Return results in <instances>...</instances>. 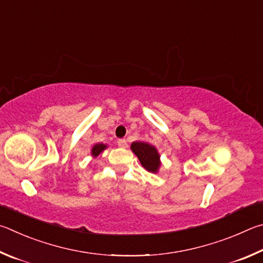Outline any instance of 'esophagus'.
I'll use <instances>...</instances> for the list:
<instances>
[{
    "label": "esophagus",
    "instance_id": "34e87169",
    "mask_svg": "<svg viewBox=\"0 0 263 263\" xmlns=\"http://www.w3.org/2000/svg\"><path fill=\"white\" fill-rule=\"evenodd\" d=\"M118 145L120 146V148H127L128 146V143H127V141L124 140V139H121V140H119L118 141Z\"/></svg>",
    "mask_w": 263,
    "mask_h": 263
}]
</instances>
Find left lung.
<instances>
[{
  "label": "left lung",
  "mask_w": 263,
  "mask_h": 263,
  "mask_svg": "<svg viewBox=\"0 0 263 263\" xmlns=\"http://www.w3.org/2000/svg\"><path fill=\"white\" fill-rule=\"evenodd\" d=\"M130 149L146 171L150 173H157L159 171L162 162H160V155L155 145L148 143V142L137 141L133 142Z\"/></svg>",
  "instance_id": "1"
}]
</instances>
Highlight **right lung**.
<instances>
[{"label": "right lung", "mask_w": 263, "mask_h": 263, "mask_svg": "<svg viewBox=\"0 0 263 263\" xmlns=\"http://www.w3.org/2000/svg\"><path fill=\"white\" fill-rule=\"evenodd\" d=\"M105 149H107V144H104V143H97V144H95L93 146H92V149H91V156L93 158H96V157H98V156L103 153V151L105 150Z\"/></svg>", "instance_id": "obj_1"}]
</instances>
